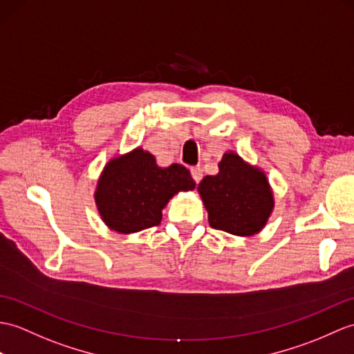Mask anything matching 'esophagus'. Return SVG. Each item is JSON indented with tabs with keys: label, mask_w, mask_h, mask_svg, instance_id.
<instances>
[{
	"label": "esophagus",
	"mask_w": 354,
	"mask_h": 354,
	"mask_svg": "<svg viewBox=\"0 0 354 354\" xmlns=\"http://www.w3.org/2000/svg\"><path fill=\"white\" fill-rule=\"evenodd\" d=\"M190 171H192V178H193L194 183L199 184L201 179H202V169L199 166H194V167H192Z\"/></svg>",
	"instance_id": "esophagus-1"
}]
</instances>
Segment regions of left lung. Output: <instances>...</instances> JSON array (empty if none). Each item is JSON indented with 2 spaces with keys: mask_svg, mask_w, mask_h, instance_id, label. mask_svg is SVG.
Returning <instances> with one entry per match:
<instances>
[{
  "mask_svg": "<svg viewBox=\"0 0 354 354\" xmlns=\"http://www.w3.org/2000/svg\"><path fill=\"white\" fill-rule=\"evenodd\" d=\"M218 169V175L205 176L197 187L209 226L243 236L259 232L273 209L266 175L232 152L223 155Z\"/></svg>",
  "mask_w": 354,
  "mask_h": 354,
  "instance_id": "obj_1",
  "label": "left lung"
}]
</instances>
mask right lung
<instances>
[{"label": "right lung", "mask_w": 354, "mask_h": 354, "mask_svg": "<svg viewBox=\"0 0 354 354\" xmlns=\"http://www.w3.org/2000/svg\"><path fill=\"white\" fill-rule=\"evenodd\" d=\"M194 185L184 166L161 169L149 152L136 149L106 164L95 199L106 226L119 234H133L158 226L170 197Z\"/></svg>", "instance_id": "1"}]
</instances>
